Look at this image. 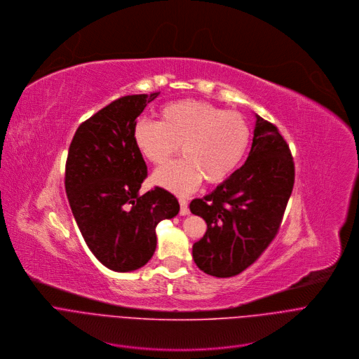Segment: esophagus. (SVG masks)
Here are the masks:
<instances>
[{
  "label": "esophagus",
  "mask_w": 359,
  "mask_h": 359,
  "mask_svg": "<svg viewBox=\"0 0 359 359\" xmlns=\"http://www.w3.org/2000/svg\"><path fill=\"white\" fill-rule=\"evenodd\" d=\"M180 215L181 217H187V215L189 213V209H188V201L184 199V198H180Z\"/></svg>",
  "instance_id": "esophagus-1"
}]
</instances>
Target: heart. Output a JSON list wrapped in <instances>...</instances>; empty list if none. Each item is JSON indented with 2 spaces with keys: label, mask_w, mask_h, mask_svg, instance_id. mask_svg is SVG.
<instances>
[{
  "label": "heart",
  "mask_w": 359,
  "mask_h": 359,
  "mask_svg": "<svg viewBox=\"0 0 359 359\" xmlns=\"http://www.w3.org/2000/svg\"><path fill=\"white\" fill-rule=\"evenodd\" d=\"M250 130L242 114L194 99L171 102L158 121L138 120L133 128L137 151L153 165L167 164L178 151L184 158L157 170L151 182L175 194L195 191L202 180L219 184L242 163Z\"/></svg>",
  "instance_id": "obj_1"
}]
</instances>
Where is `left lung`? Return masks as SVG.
I'll list each match as a JSON object with an SVG mask.
<instances>
[{"mask_svg": "<svg viewBox=\"0 0 359 359\" xmlns=\"http://www.w3.org/2000/svg\"><path fill=\"white\" fill-rule=\"evenodd\" d=\"M294 184V163L277 127L256 114L245 164L189 209L206 232L194 243L196 266L215 277L248 269L276 236Z\"/></svg>", "mask_w": 359, "mask_h": 359, "instance_id": "obj_1", "label": "left lung"}]
</instances>
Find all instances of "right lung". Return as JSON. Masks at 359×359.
<instances>
[{
  "mask_svg": "<svg viewBox=\"0 0 359 359\" xmlns=\"http://www.w3.org/2000/svg\"><path fill=\"white\" fill-rule=\"evenodd\" d=\"M158 95L114 100L79 126L69 147L65 188L72 213L90 252L118 273L144 266L156 252L157 225L180 212L177 198L163 188L140 195L147 165L133 128Z\"/></svg>",
  "mask_w": 359,
  "mask_h": 359,
  "instance_id": "add662e5",
  "label": "right lung"
}]
</instances>
